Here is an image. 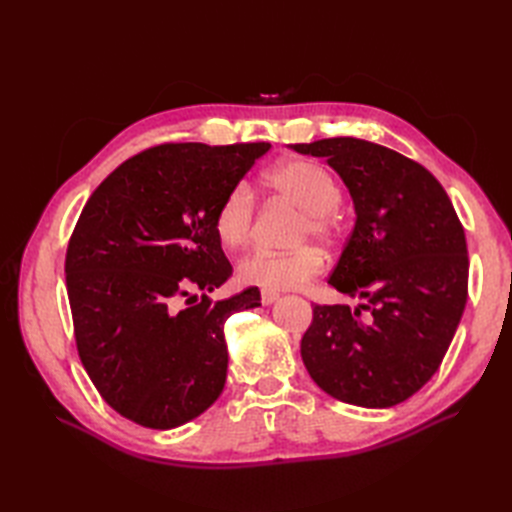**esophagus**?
I'll return each instance as SVG.
<instances>
[{
    "label": "esophagus",
    "instance_id": "34e87169",
    "mask_svg": "<svg viewBox=\"0 0 512 512\" xmlns=\"http://www.w3.org/2000/svg\"><path fill=\"white\" fill-rule=\"evenodd\" d=\"M277 299H280V294H277L275 290H262V292H260L262 305H271V303H275Z\"/></svg>",
    "mask_w": 512,
    "mask_h": 512
}]
</instances>
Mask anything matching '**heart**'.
<instances>
[{"mask_svg": "<svg viewBox=\"0 0 512 512\" xmlns=\"http://www.w3.org/2000/svg\"><path fill=\"white\" fill-rule=\"evenodd\" d=\"M269 188L288 203L305 211L301 237L327 239L333 232V211L342 203V190L327 168L305 160H290L271 168L265 175ZM256 198L247 183H237L215 211V232L220 241L237 250L252 237ZM322 271V254L316 247H299L292 252L254 250L239 262L241 280L265 290L299 288Z\"/></svg>", "mask_w": 512, "mask_h": 512, "instance_id": "heart-1", "label": "heart"}]
</instances>
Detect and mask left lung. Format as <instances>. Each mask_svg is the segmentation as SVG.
<instances>
[{"label": "left lung", "instance_id": "1", "mask_svg": "<svg viewBox=\"0 0 512 512\" xmlns=\"http://www.w3.org/2000/svg\"><path fill=\"white\" fill-rule=\"evenodd\" d=\"M290 147L327 160L356 213L329 284L361 303L314 305L303 363L339 401L397 406L436 374L466 309L463 226L438 179L393 149L352 136Z\"/></svg>", "mask_w": 512, "mask_h": 512}]
</instances>
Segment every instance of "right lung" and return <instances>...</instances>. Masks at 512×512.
<instances>
[{
	"instance_id": "1",
	"label": "right lung",
	"mask_w": 512,
	"mask_h": 512,
	"mask_svg": "<svg viewBox=\"0 0 512 512\" xmlns=\"http://www.w3.org/2000/svg\"><path fill=\"white\" fill-rule=\"evenodd\" d=\"M269 149L158 145L115 168L81 211L66 254L76 348L106 404L138 425L179 427L224 391V322L258 307L260 290L207 297L232 275L215 211Z\"/></svg>"
}]
</instances>
